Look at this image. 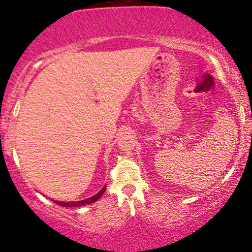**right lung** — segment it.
<instances>
[{
  "mask_svg": "<svg viewBox=\"0 0 252 252\" xmlns=\"http://www.w3.org/2000/svg\"><path fill=\"white\" fill-rule=\"evenodd\" d=\"M105 189H106V185L103 188V189L100 190L98 193H95L94 196H92V197L90 198H86V200H82V201H74V202H61V201H55V203L60 204V206L62 207H81V206H86V204H91L93 202H95L96 200H99V198L101 197V195H103Z\"/></svg>",
  "mask_w": 252,
  "mask_h": 252,
  "instance_id": "1",
  "label": "right lung"
}]
</instances>
